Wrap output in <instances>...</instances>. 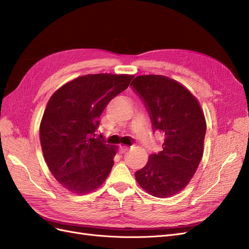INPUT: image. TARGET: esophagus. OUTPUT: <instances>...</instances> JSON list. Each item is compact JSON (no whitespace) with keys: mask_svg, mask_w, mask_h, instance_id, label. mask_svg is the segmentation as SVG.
Returning a JSON list of instances; mask_svg holds the SVG:
<instances>
[{"mask_svg":"<svg viewBox=\"0 0 249 249\" xmlns=\"http://www.w3.org/2000/svg\"><path fill=\"white\" fill-rule=\"evenodd\" d=\"M127 149H129V146H120V147H119V153L124 154V153L126 152Z\"/></svg>","mask_w":249,"mask_h":249,"instance_id":"esophagus-1","label":"esophagus"}]
</instances>
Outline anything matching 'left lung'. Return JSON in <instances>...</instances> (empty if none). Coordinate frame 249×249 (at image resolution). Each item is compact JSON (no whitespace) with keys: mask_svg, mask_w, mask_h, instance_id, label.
I'll list each match as a JSON object with an SVG mask.
<instances>
[{"mask_svg":"<svg viewBox=\"0 0 249 249\" xmlns=\"http://www.w3.org/2000/svg\"><path fill=\"white\" fill-rule=\"evenodd\" d=\"M131 86L144 103L153 131L164 135L161 152L135 172L139 185L156 197L182 191L196 171L207 130L205 115L190 91L164 76H138Z\"/></svg>","mask_w":249,"mask_h":249,"instance_id":"left-lung-1","label":"left lung"}]
</instances>
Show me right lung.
<instances>
[{"label":"right lung","instance_id":"right-lung-1","mask_svg":"<svg viewBox=\"0 0 249 249\" xmlns=\"http://www.w3.org/2000/svg\"><path fill=\"white\" fill-rule=\"evenodd\" d=\"M133 78L87 74L59 88L49 100L39 129L42 153L52 175L71 192H91L109 176L116 149L102 135L95 138V132L108 103Z\"/></svg>","mask_w":249,"mask_h":249}]
</instances>
